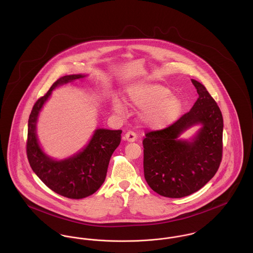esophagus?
<instances>
[{
    "label": "esophagus",
    "instance_id": "34e87169",
    "mask_svg": "<svg viewBox=\"0 0 253 253\" xmlns=\"http://www.w3.org/2000/svg\"><path fill=\"white\" fill-rule=\"evenodd\" d=\"M124 139H125L126 141H127V142H134V141H136L137 136H136V134H135L134 132L128 131V132H126V133L125 134Z\"/></svg>",
    "mask_w": 253,
    "mask_h": 253
}]
</instances>
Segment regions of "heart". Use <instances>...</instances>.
<instances>
[{"label":"heart","instance_id":"heart-1","mask_svg":"<svg viewBox=\"0 0 253 253\" xmlns=\"http://www.w3.org/2000/svg\"><path fill=\"white\" fill-rule=\"evenodd\" d=\"M126 104L143 110L140 118L152 128H164L174 123L181 115L182 101L170 90L159 84L138 83L130 85L126 93ZM112 110L119 116L125 115V107L119 98L112 101Z\"/></svg>","mask_w":253,"mask_h":253}]
</instances>
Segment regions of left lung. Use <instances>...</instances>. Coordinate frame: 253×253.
<instances>
[{"label": "left lung", "instance_id": "8db88e82", "mask_svg": "<svg viewBox=\"0 0 253 253\" xmlns=\"http://www.w3.org/2000/svg\"><path fill=\"white\" fill-rule=\"evenodd\" d=\"M199 97L191 110L169 127L146 134L144 177L153 191L183 198L203 188L216 173L222 158L223 118L204 84L192 80ZM199 126L190 139H181Z\"/></svg>", "mask_w": 253, "mask_h": 253}]
</instances>
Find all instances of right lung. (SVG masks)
Returning <instances> with one entry per match:
<instances>
[{
	"mask_svg": "<svg viewBox=\"0 0 253 253\" xmlns=\"http://www.w3.org/2000/svg\"><path fill=\"white\" fill-rule=\"evenodd\" d=\"M85 77L87 75L75 74L58 79L35 103L28 120L27 157L33 171L53 192L75 200L92 195L103 184L111 156L121 142L122 130L96 128L87 144L79 152L57 160L42 150L37 135V123L41 111L56 87L83 81Z\"/></svg>",
	"mask_w": 253,
	"mask_h": 253,
	"instance_id": "right-lung-1",
	"label": "right lung"
}]
</instances>
